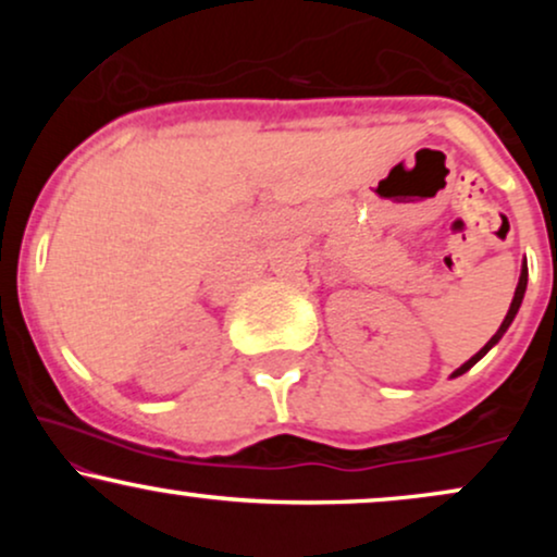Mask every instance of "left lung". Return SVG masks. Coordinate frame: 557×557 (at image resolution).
Here are the masks:
<instances>
[{"mask_svg": "<svg viewBox=\"0 0 557 557\" xmlns=\"http://www.w3.org/2000/svg\"><path fill=\"white\" fill-rule=\"evenodd\" d=\"M527 277H529V272H527V261H523V270H521V277H519V285H516V293H513V300H510V309H508V314H505V319H503V324H500V330L495 332V335L490 337L487 341V345H484L482 350H479V354H474L471 356L469 361L463 363L461 369H456V372H453V376H458V374H463V372H469L471 367H474V363L482 359L484 354H487V350L492 348V345H497V341H500V337L505 335V330L510 327V322H513L516 319V314H519V309H521V300H523V293H527Z\"/></svg>", "mask_w": 557, "mask_h": 557, "instance_id": "8db88e82", "label": "left lung"}]
</instances>
